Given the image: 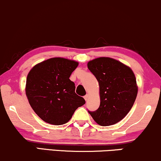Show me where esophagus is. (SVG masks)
I'll use <instances>...</instances> for the list:
<instances>
[{"label": "esophagus", "mask_w": 161, "mask_h": 161, "mask_svg": "<svg viewBox=\"0 0 161 161\" xmlns=\"http://www.w3.org/2000/svg\"><path fill=\"white\" fill-rule=\"evenodd\" d=\"M84 99L86 101V100L88 99V95H87V94H86V95H85V96H84Z\"/></svg>", "instance_id": "1"}]
</instances>
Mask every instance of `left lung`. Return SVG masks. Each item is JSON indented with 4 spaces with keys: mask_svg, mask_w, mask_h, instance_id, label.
I'll return each instance as SVG.
<instances>
[{
    "mask_svg": "<svg viewBox=\"0 0 161 161\" xmlns=\"http://www.w3.org/2000/svg\"><path fill=\"white\" fill-rule=\"evenodd\" d=\"M87 67L99 82L100 92L99 108L88 112L101 126L117 124L129 113L136 98L138 88L133 71L108 57L90 61Z\"/></svg>",
    "mask_w": 161,
    "mask_h": 161,
    "instance_id": "obj_1",
    "label": "left lung"
}]
</instances>
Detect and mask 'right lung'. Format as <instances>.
Listing matches in <instances>:
<instances>
[{
  "instance_id": "1",
  "label": "right lung",
  "mask_w": 161,
  "mask_h": 161,
  "mask_svg": "<svg viewBox=\"0 0 161 161\" xmlns=\"http://www.w3.org/2000/svg\"><path fill=\"white\" fill-rule=\"evenodd\" d=\"M78 62L52 58L36 65L26 79V96L32 109L43 121L62 125L71 118L83 97L75 93V85L69 79Z\"/></svg>"
}]
</instances>
